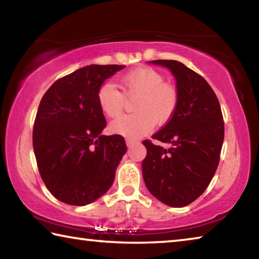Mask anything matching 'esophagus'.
Listing matches in <instances>:
<instances>
[{"mask_svg":"<svg viewBox=\"0 0 259 259\" xmlns=\"http://www.w3.org/2000/svg\"><path fill=\"white\" fill-rule=\"evenodd\" d=\"M125 143H126V145H128L129 147L130 146H133V145H135V144H137L138 142L136 139H131V138H126L125 139Z\"/></svg>","mask_w":259,"mask_h":259,"instance_id":"obj_1","label":"esophagus"}]
</instances>
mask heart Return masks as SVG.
I'll list each match as a JSON object with an SVG mask.
<instances>
[{
  "mask_svg": "<svg viewBox=\"0 0 259 259\" xmlns=\"http://www.w3.org/2000/svg\"><path fill=\"white\" fill-rule=\"evenodd\" d=\"M121 83L130 94H138L135 112L121 116L111 124L113 133L136 138L151 131L154 123L163 124L171 119L178 106L176 87L164 82V76L152 67H138L121 77ZM98 105L108 117L121 115L124 96L113 82H104L97 93Z\"/></svg>",
  "mask_w": 259,
  "mask_h": 259,
  "instance_id": "1",
  "label": "heart"
}]
</instances>
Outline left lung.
I'll return each mask as SVG.
<instances>
[{
    "instance_id": "left-lung-1",
    "label": "left lung",
    "mask_w": 259,
    "mask_h": 259,
    "mask_svg": "<svg viewBox=\"0 0 259 259\" xmlns=\"http://www.w3.org/2000/svg\"><path fill=\"white\" fill-rule=\"evenodd\" d=\"M166 67L176 78L178 106L153 139L168 148L144 140L147 155L143 178L153 196L181 208L205 191L219 163L224 142V121L216 94L202 76L177 60H152Z\"/></svg>"
}]
</instances>
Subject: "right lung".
<instances>
[{"instance_id":"1","label":"right lung","mask_w":259,"mask_h":259,"mask_svg":"<svg viewBox=\"0 0 259 259\" xmlns=\"http://www.w3.org/2000/svg\"><path fill=\"white\" fill-rule=\"evenodd\" d=\"M124 65H89L57 80L43 96L34 122L37 168L56 199L85 205L106 193L126 152L120 135L104 136L99 87Z\"/></svg>"}]
</instances>
